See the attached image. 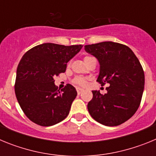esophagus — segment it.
Listing matches in <instances>:
<instances>
[{"label": "esophagus", "mask_w": 156, "mask_h": 156, "mask_svg": "<svg viewBox=\"0 0 156 156\" xmlns=\"http://www.w3.org/2000/svg\"><path fill=\"white\" fill-rule=\"evenodd\" d=\"M76 91H77V94H80L83 91V89L78 87V88H76Z\"/></svg>", "instance_id": "34e87169"}]
</instances>
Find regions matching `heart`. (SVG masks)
<instances>
[{
    "label": "heart",
    "mask_w": 156,
    "mask_h": 156,
    "mask_svg": "<svg viewBox=\"0 0 156 156\" xmlns=\"http://www.w3.org/2000/svg\"><path fill=\"white\" fill-rule=\"evenodd\" d=\"M88 58H90L89 56H87V57L84 58V60L85 59ZM73 83L74 84L76 85H78V86H85L87 84V81L86 78L84 77H82V76H76L73 80Z\"/></svg>",
    "instance_id": "1"
}]
</instances>
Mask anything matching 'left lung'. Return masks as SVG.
Instances as JSON below:
<instances>
[{
    "mask_svg": "<svg viewBox=\"0 0 156 156\" xmlns=\"http://www.w3.org/2000/svg\"><path fill=\"white\" fill-rule=\"evenodd\" d=\"M84 48L99 62L98 82L101 86L109 85L104 94L92 91L88 112L94 119L105 126L122 124L140 106L144 87L142 66L131 49L122 44L105 41Z\"/></svg>",
    "mask_w": 156,
    "mask_h": 156,
    "instance_id": "left-lung-1",
    "label": "left lung"
}]
</instances>
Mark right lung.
<instances>
[{"label": "right lung", "instance_id": "obj_1", "mask_svg": "<svg viewBox=\"0 0 156 156\" xmlns=\"http://www.w3.org/2000/svg\"><path fill=\"white\" fill-rule=\"evenodd\" d=\"M82 47L46 43L23 56L16 72L15 92L22 110L32 122L53 126L69 115L77 92L71 84L58 90L54 77L66 72L67 62Z\"/></svg>", "mask_w": 156, "mask_h": 156}]
</instances>
